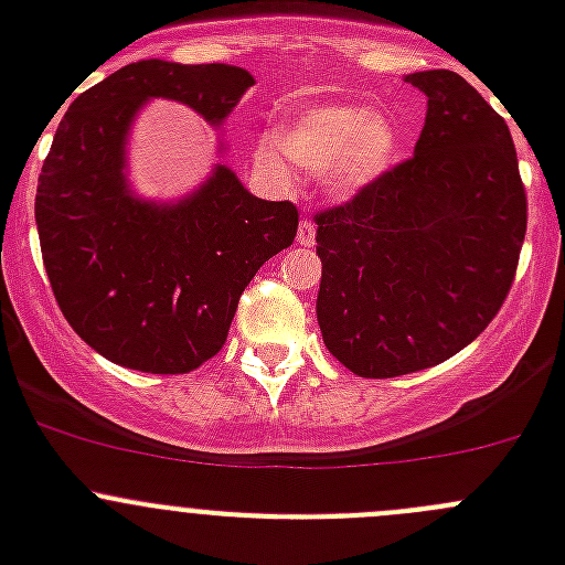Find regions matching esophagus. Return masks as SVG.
Wrapping results in <instances>:
<instances>
[{
  "label": "esophagus",
  "mask_w": 565,
  "mask_h": 565,
  "mask_svg": "<svg viewBox=\"0 0 565 565\" xmlns=\"http://www.w3.org/2000/svg\"><path fill=\"white\" fill-rule=\"evenodd\" d=\"M313 239H317V226H313L311 221H302L299 223V228H297V243L299 246H313Z\"/></svg>",
  "instance_id": "34e87169"
}]
</instances>
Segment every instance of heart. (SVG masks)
<instances>
[{"label": "heart", "mask_w": 565, "mask_h": 565, "mask_svg": "<svg viewBox=\"0 0 565 565\" xmlns=\"http://www.w3.org/2000/svg\"><path fill=\"white\" fill-rule=\"evenodd\" d=\"M398 132L391 118L359 104H311L288 115L277 138L263 143L271 161L282 154L311 172H326L339 192L373 183L396 158Z\"/></svg>", "instance_id": "b5f03b06"}]
</instances>
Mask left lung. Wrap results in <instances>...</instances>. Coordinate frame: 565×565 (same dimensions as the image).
Wrapping results in <instances>:
<instances>
[{
  "instance_id": "8db88e82",
  "label": "left lung",
  "mask_w": 565,
  "mask_h": 565,
  "mask_svg": "<svg viewBox=\"0 0 565 565\" xmlns=\"http://www.w3.org/2000/svg\"><path fill=\"white\" fill-rule=\"evenodd\" d=\"M427 96L416 154L317 214L319 331L364 379L456 356L495 319L526 237V192L507 121L452 70Z\"/></svg>"
}]
</instances>
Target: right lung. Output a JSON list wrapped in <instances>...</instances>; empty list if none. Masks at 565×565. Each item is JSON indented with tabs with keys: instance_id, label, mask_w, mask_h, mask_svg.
Returning <instances> with one entry per match:
<instances>
[{
	"instance_id": "add662e5",
	"label": "right lung",
	"mask_w": 565,
	"mask_h": 565,
	"mask_svg": "<svg viewBox=\"0 0 565 565\" xmlns=\"http://www.w3.org/2000/svg\"><path fill=\"white\" fill-rule=\"evenodd\" d=\"M252 73L149 58L84 89L58 121L36 189L44 271L70 328L109 362L189 373L226 344L239 294L297 237L288 201L254 198L217 163L198 192L152 203L127 183V135L149 98L221 127Z\"/></svg>"
}]
</instances>
